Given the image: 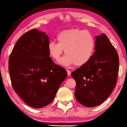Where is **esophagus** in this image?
<instances>
[{"instance_id":"1","label":"esophagus","mask_w":127,"mask_h":127,"mask_svg":"<svg viewBox=\"0 0 127 127\" xmlns=\"http://www.w3.org/2000/svg\"><path fill=\"white\" fill-rule=\"evenodd\" d=\"M66 72H67V74L68 76H70V74H71V72L69 70H66Z\"/></svg>"}]
</instances>
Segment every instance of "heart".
I'll return each instance as SVG.
<instances>
[{
  "label": "heart",
  "instance_id": "b5f03b06",
  "mask_svg": "<svg viewBox=\"0 0 127 127\" xmlns=\"http://www.w3.org/2000/svg\"><path fill=\"white\" fill-rule=\"evenodd\" d=\"M58 42L51 41L48 45L50 57L58 61L64 49L65 55L59 64L68 66L74 64L76 66L86 64L92 58L95 49V40L89 32L78 29L62 31L57 36Z\"/></svg>",
  "mask_w": 127,
  "mask_h": 127
}]
</instances>
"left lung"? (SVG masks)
I'll use <instances>...</instances> for the list:
<instances>
[{
	"label": "left lung",
	"mask_w": 127,
	"mask_h": 127,
	"mask_svg": "<svg viewBox=\"0 0 127 127\" xmlns=\"http://www.w3.org/2000/svg\"><path fill=\"white\" fill-rule=\"evenodd\" d=\"M95 38V51L92 58L71 73L76 82V100L89 107L101 104L110 95L119 66L117 51L107 36L102 33Z\"/></svg>",
	"instance_id": "obj_1"
}]
</instances>
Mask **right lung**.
Masks as SVG:
<instances>
[{"label": "right lung", "mask_w": 127, "mask_h": 127, "mask_svg": "<svg viewBox=\"0 0 127 127\" xmlns=\"http://www.w3.org/2000/svg\"><path fill=\"white\" fill-rule=\"evenodd\" d=\"M48 36L37 29L21 36L9 59L12 87L27 105L41 108L53 101L67 76L49 57Z\"/></svg>", "instance_id": "1"}]
</instances>
